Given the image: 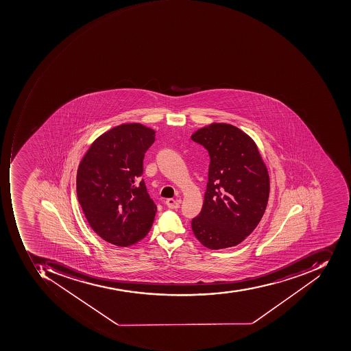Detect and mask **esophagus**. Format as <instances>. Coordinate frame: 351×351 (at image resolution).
Wrapping results in <instances>:
<instances>
[{
    "instance_id": "34e87169",
    "label": "esophagus",
    "mask_w": 351,
    "mask_h": 351,
    "mask_svg": "<svg viewBox=\"0 0 351 351\" xmlns=\"http://www.w3.org/2000/svg\"><path fill=\"white\" fill-rule=\"evenodd\" d=\"M165 204H167L169 209H177L180 206V201L179 199H174V198H167Z\"/></svg>"
}]
</instances>
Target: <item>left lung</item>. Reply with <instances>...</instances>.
Instances as JSON below:
<instances>
[{
  "mask_svg": "<svg viewBox=\"0 0 351 351\" xmlns=\"http://www.w3.org/2000/svg\"><path fill=\"white\" fill-rule=\"evenodd\" d=\"M191 138L210 156L203 208L192 220V230L208 249L234 247L264 215L270 192L268 169L254 140L230 123H210Z\"/></svg>",
  "mask_w": 351,
  "mask_h": 351,
  "instance_id": "1",
  "label": "left lung"
}]
</instances>
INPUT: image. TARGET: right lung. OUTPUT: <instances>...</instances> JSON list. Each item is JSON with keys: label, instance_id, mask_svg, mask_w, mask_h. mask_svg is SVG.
Returning <instances> with one entry per match:
<instances>
[{"label": "right lung", "instance_id": "right-lung-1", "mask_svg": "<svg viewBox=\"0 0 351 351\" xmlns=\"http://www.w3.org/2000/svg\"><path fill=\"white\" fill-rule=\"evenodd\" d=\"M155 134L140 123H121L98 136L77 167V199L85 218L99 237L117 247L136 244L153 226L157 206L140 176Z\"/></svg>", "mask_w": 351, "mask_h": 351}]
</instances>
